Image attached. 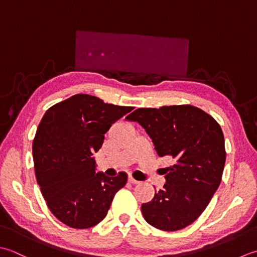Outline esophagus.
<instances>
[{"label": "esophagus", "instance_id": "obj_1", "mask_svg": "<svg viewBox=\"0 0 257 257\" xmlns=\"http://www.w3.org/2000/svg\"><path fill=\"white\" fill-rule=\"evenodd\" d=\"M128 182H130V183H132V184H139V183H140L138 180L133 179L132 176H128Z\"/></svg>", "mask_w": 257, "mask_h": 257}]
</instances>
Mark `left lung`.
<instances>
[{
    "instance_id": "8db88e82",
    "label": "left lung",
    "mask_w": 257,
    "mask_h": 257,
    "mask_svg": "<svg viewBox=\"0 0 257 257\" xmlns=\"http://www.w3.org/2000/svg\"><path fill=\"white\" fill-rule=\"evenodd\" d=\"M126 118L146 131L159 156L175 161L165 169L163 188L142 204L145 221L166 232L188 226L204 212L222 180L226 152L221 126L192 105L138 108Z\"/></svg>"
}]
</instances>
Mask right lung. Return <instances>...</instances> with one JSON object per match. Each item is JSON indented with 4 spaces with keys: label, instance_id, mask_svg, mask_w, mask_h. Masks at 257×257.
<instances>
[{
    "label": "right lung",
    "instance_id": "1",
    "mask_svg": "<svg viewBox=\"0 0 257 257\" xmlns=\"http://www.w3.org/2000/svg\"><path fill=\"white\" fill-rule=\"evenodd\" d=\"M133 109L76 94L45 112L33 141L35 176L53 215L73 228H90L106 216L127 175L96 173L93 154L112 124Z\"/></svg>",
    "mask_w": 257,
    "mask_h": 257
}]
</instances>
